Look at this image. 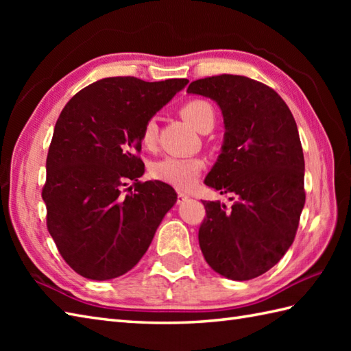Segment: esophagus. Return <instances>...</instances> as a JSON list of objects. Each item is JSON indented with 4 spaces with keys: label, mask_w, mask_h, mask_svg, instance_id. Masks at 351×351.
I'll list each match as a JSON object with an SVG mask.
<instances>
[{
    "label": "esophagus",
    "mask_w": 351,
    "mask_h": 351,
    "mask_svg": "<svg viewBox=\"0 0 351 351\" xmlns=\"http://www.w3.org/2000/svg\"><path fill=\"white\" fill-rule=\"evenodd\" d=\"M185 199H189V195L187 193H184V191H178V202H184Z\"/></svg>",
    "instance_id": "1"
}]
</instances>
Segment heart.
<instances>
[{
  "instance_id": "b5f03b06",
  "label": "heart",
  "mask_w": 351,
  "mask_h": 351,
  "mask_svg": "<svg viewBox=\"0 0 351 351\" xmlns=\"http://www.w3.org/2000/svg\"><path fill=\"white\" fill-rule=\"evenodd\" d=\"M181 114L185 121L197 130L208 119L214 121V108L210 102L204 99H191L185 102L181 108ZM156 140H158V123H156L155 117H149L143 125V130H141V143L146 147H152ZM204 167L205 161L199 156L170 155L154 164L152 175L156 180L184 190L196 184Z\"/></svg>"
}]
</instances>
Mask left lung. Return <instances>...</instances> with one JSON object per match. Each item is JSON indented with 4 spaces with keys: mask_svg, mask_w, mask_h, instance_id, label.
Here are the masks:
<instances>
[{
    "mask_svg": "<svg viewBox=\"0 0 351 351\" xmlns=\"http://www.w3.org/2000/svg\"><path fill=\"white\" fill-rule=\"evenodd\" d=\"M187 92L221 110L225 137L205 184L234 196L230 206L204 200L200 250L228 279L258 278L279 263L299 228L306 197L299 130L285 101L247 77H208Z\"/></svg>",
    "mask_w": 351,
    "mask_h": 351,
    "instance_id": "obj_1",
    "label": "left lung"
}]
</instances>
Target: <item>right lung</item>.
<instances>
[{
	"instance_id": "obj_1",
	"label": "right lung",
	"mask_w": 351,
	"mask_h": 351,
	"mask_svg": "<svg viewBox=\"0 0 351 351\" xmlns=\"http://www.w3.org/2000/svg\"><path fill=\"white\" fill-rule=\"evenodd\" d=\"M187 84L185 78H102L58 116L42 197L52 240L83 278L108 280L130 271L176 204L169 184L138 181L145 164L136 154L145 122ZM130 180L136 189L123 195Z\"/></svg>"
}]
</instances>
